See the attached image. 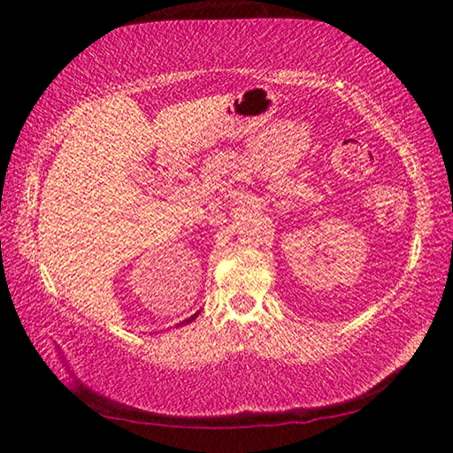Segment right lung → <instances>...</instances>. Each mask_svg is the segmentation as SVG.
<instances>
[{
  "label": "right lung",
  "instance_id": "1",
  "mask_svg": "<svg viewBox=\"0 0 453 453\" xmlns=\"http://www.w3.org/2000/svg\"><path fill=\"white\" fill-rule=\"evenodd\" d=\"M197 316H199V311H197V313H194V316H191L189 319H186V321H181V324H178V326H183V324H189V321H191V319H196Z\"/></svg>",
  "mask_w": 453,
  "mask_h": 453
}]
</instances>
